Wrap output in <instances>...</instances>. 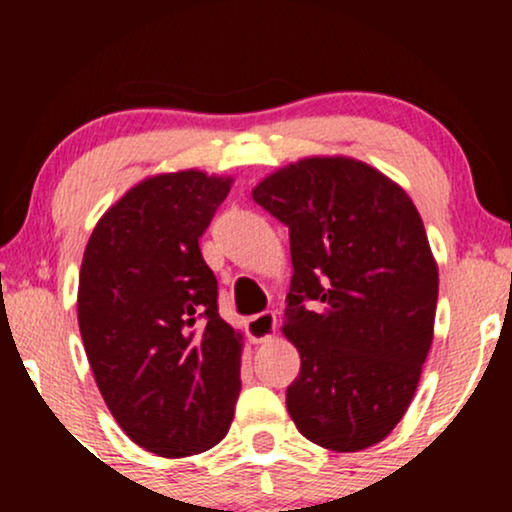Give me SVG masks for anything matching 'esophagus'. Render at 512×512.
<instances>
[{"label": "esophagus", "mask_w": 512, "mask_h": 512, "mask_svg": "<svg viewBox=\"0 0 512 512\" xmlns=\"http://www.w3.org/2000/svg\"><path fill=\"white\" fill-rule=\"evenodd\" d=\"M276 332V315L272 310H264V313H257L248 317V337L250 342L260 344V342H267V339H272Z\"/></svg>", "instance_id": "esophagus-1"}]
</instances>
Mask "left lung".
Instances as JSON below:
<instances>
[{
  "label": "left lung",
  "mask_w": 512,
  "mask_h": 512,
  "mask_svg": "<svg viewBox=\"0 0 512 512\" xmlns=\"http://www.w3.org/2000/svg\"><path fill=\"white\" fill-rule=\"evenodd\" d=\"M252 199L289 228L286 390L298 431L327 450L380 443L402 421L433 342L438 267L407 192L354 158H303Z\"/></svg>",
  "instance_id": "1"
}]
</instances>
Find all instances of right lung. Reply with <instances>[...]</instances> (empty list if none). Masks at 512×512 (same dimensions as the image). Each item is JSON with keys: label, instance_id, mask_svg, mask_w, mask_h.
Segmentation results:
<instances>
[{"label": "right lung", "instance_id": "right-lung-1", "mask_svg": "<svg viewBox=\"0 0 512 512\" xmlns=\"http://www.w3.org/2000/svg\"><path fill=\"white\" fill-rule=\"evenodd\" d=\"M231 178L180 170L134 185L96 223L79 272V330L122 431L161 457L197 455L228 433L240 334L219 315L199 238Z\"/></svg>", "mask_w": 512, "mask_h": 512}]
</instances>
